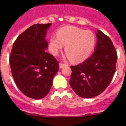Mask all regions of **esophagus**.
<instances>
[{"instance_id": "1", "label": "esophagus", "mask_w": 126, "mask_h": 126, "mask_svg": "<svg viewBox=\"0 0 126 126\" xmlns=\"http://www.w3.org/2000/svg\"><path fill=\"white\" fill-rule=\"evenodd\" d=\"M59 66H60V68H63V67L65 66L66 64H64V63H59Z\"/></svg>"}]
</instances>
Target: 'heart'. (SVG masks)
Segmentation results:
<instances>
[{"mask_svg": "<svg viewBox=\"0 0 126 126\" xmlns=\"http://www.w3.org/2000/svg\"><path fill=\"white\" fill-rule=\"evenodd\" d=\"M95 44V36L90 30H84L75 26L61 28L57 37L51 36L49 40V50L54 55L65 46L67 58L74 62L84 60L90 55Z\"/></svg>", "mask_w": 126, "mask_h": 126, "instance_id": "heart-1", "label": "heart"}]
</instances>
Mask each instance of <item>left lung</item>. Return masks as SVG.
<instances>
[{
    "instance_id": "obj_1",
    "label": "left lung",
    "mask_w": 126,
    "mask_h": 126,
    "mask_svg": "<svg viewBox=\"0 0 126 126\" xmlns=\"http://www.w3.org/2000/svg\"><path fill=\"white\" fill-rule=\"evenodd\" d=\"M97 45L83 63L71 66L69 83L80 97L91 98L101 94L111 82L116 70L117 52L107 35L97 30Z\"/></svg>"
}]
</instances>
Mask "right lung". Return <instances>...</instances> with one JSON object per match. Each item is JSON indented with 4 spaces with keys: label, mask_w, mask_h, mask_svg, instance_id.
Instances as JSON below:
<instances>
[{
    "label": "right lung",
    "mask_w": 126,
    "mask_h": 126,
    "mask_svg": "<svg viewBox=\"0 0 126 126\" xmlns=\"http://www.w3.org/2000/svg\"><path fill=\"white\" fill-rule=\"evenodd\" d=\"M50 25L36 24L28 28L14 42L10 55L16 86L24 95L34 99L47 94L59 69L58 61L45 51L48 46L46 32Z\"/></svg>",
    "instance_id": "add662e5"
}]
</instances>
